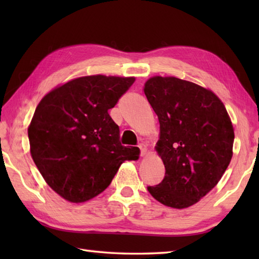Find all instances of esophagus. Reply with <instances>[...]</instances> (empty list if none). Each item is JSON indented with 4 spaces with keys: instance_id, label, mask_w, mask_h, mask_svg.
Segmentation results:
<instances>
[{
    "instance_id": "obj_1",
    "label": "esophagus",
    "mask_w": 259,
    "mask_h": 259,
    "mask_svg": "<svg viewBox=\"0 0 259 259\" xmlns=\"http://www.w3.org/2000/svg\"><path fill=\"white\" fill-rule=\"evenodd\" d=\"M140 156L141 157H145L146 153H147V148L145 146H140Z\"/></svg>"
}]
</instances>
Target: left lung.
I'll use <instances>...</instances> for the list:
<instances>
[{
	"label": "left lung",
	"instance_id": "1",
	"mask_svg": "<svg viewBox=\"0 0 259 259\" xmlns=\"http://www.w3.org/2000/svg\"><path fill=\"white\" fill-rule=\"evenodd\" d=\"M145 95L158 115L156 146L166 174L148 191L162 205L188 208L222 179L233 157L234 126L214 93L176 76L148 79Z\"/></svg>",
	"mask_w": 259,
	"mask_h": 259
}]
</instances>
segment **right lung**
Here are the masks:
<instances>
[{
    "label": "right lung",
    "instance_id": "1",
    "mask_svg": "<svg viewBox=\"0 0 259 259\" xmlns=\"http://www.w3.org/2000/svg\"><path fill=\"white\" fill-rule=\"evenodd\" d=\"M135 76L87 75L54 88L42 98L27 128L33 161L46 183L73 203L101 194L139 148L119 142L108 110L133 85Z\"/></svg>",
    "mask_w": 259,
    "mask_h": 259
}]
</instances>
